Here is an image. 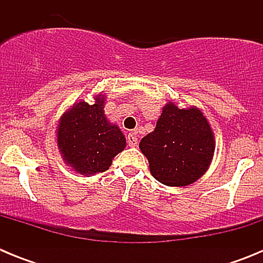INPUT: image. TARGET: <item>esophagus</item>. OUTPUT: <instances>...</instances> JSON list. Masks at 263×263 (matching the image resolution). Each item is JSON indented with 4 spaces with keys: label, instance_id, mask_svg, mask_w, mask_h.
<instances>
[{
    "label": "esophagus",
    "instance_id": "obj_1",
    "mask_svg": "<svg viewBox=\"0 0 263 263\" xmlns=\"http://www.w3.org/2000/svg\"><path fill=\"white\" fill-rule=\"evenodd\" d=\"M127 145L130 147H136L138 145V138H137L136 133H129V136H127Z\"/></svg>",
    "mask_w": 263,
    "mask_h": 263
}]
</instances>
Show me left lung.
Returning a JSON list of instances; mask_svg holds the SVG:
<instances>
[{
	"label": "left lung",
	"mask_w": 263,
	"mask_h": 263,
	"mask_svg": "<svg viewBox=\"0 0 263 263\" xmlns=\"http://www.w3.org/2000/svg\"><path fill=\"white\" fill-rule=\"evenodd\" d=\"M215 145L212 127L200 109H179L167 103L154 132L141 139L139 148L158 182L184 187L210 168Z\"/></svg>",
	"instance_id": "left-lung-1"
}]
</instances>
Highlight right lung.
Returning <instances> with one entry per match:
<instances>
[{
  "label": "right lung",
  "mask_w": 263,
  "mask_h": 263,
  "mask_svg": "<svg viewBox=\"0 0 263 263\" xmlns=\"http://www.w3.org/2000/svg\"><path fill=\"white\" fill-rule=\"evenodd\" d=\"M105 97L100 93L95 104L79 101L63 113L58 125V147L63 159L81 175L104 173L126 146L120 127L104 113Z\"/></svg>",
  "instance_id": "right-lung-1"
}]
</instances>
